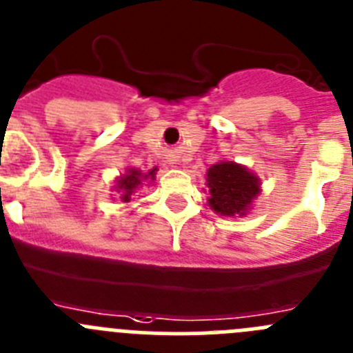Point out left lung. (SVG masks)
<instances>
[{
    "label": "left lung",
    "mask_w": 353,
    "mask_h": 353,
    "mask_svg": "<svg viewBox=\"0 0 353 353\" xmlns=\"http://www.w3.org/2000/svg\"><path fill=\"white\" fill-rule=\"evenodd\" d=\"M206 185L210 189V208L222 216H243L261 192L257 176L232 161H221L210 166Z\"/></svg>",
    "instance_id": "left-lung-1"
}]
</instances>
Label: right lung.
I'll return each instance as SVG.
<instances>
[{
    "label": "right lung",
    "mask_w": 353,
    "mask_h": 353,
    "mask_svg": "<svg viewBox=\"0 0 353 353\" xmlns=\"http://www.w3.org/2000/svg\"><path fill=\"white\" fill-rule=\"evenodd\" d=\"M155 171H157V168H152L148 173H143V171L137 170V168H128V171L115 180V190L121 194V201L122 203L131 201L132 194L137 192L138 187L143 185L147 180L152 183Z\"/></svg>",
    "instance_id": "obj_1"
}]
</instances>
